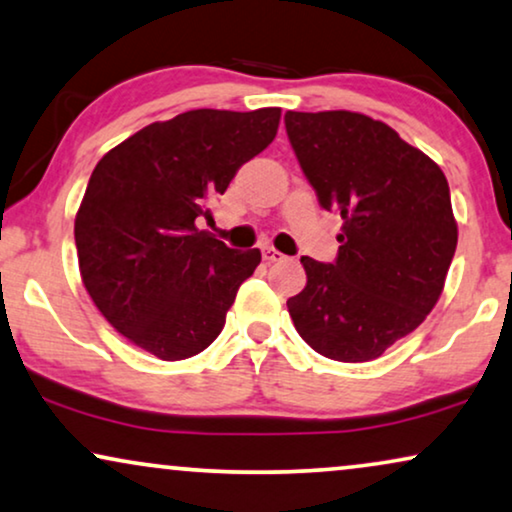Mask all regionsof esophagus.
<instances>
[{"label":"esophagus","instance_id":"esophagus-1","mask_svg":"<svg viewBox=\"0 0 512 512\" xmlns=\"http://www.w3.org/2000/svg\"><path fill=\"white\" fill-rule=\"evenodd\" d=\"M262 257H264V262H269V264L285 260L283 252H278L276 248H262Z\"/></svg>","mask_w":512,"mask_h":512}]
</instances>
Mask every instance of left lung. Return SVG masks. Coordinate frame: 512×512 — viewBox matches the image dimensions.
Masks as SVG:
<instances>
[{"label":"left lung","mask_w":512,"mask_h":512,"mask_svg":"<svg viewBox=\"0 0 512 512\" xmlns=\"http://www.w3.org/2000/svg\"><path fill=\"white\" fill-rule=\"evenodd\" d=\"M285 131L318 203L344 220L335 262L302 257L292 323L320 356L379 358L424 323L445 288L459 238L447 177L358 112H288Z\"/></svg>","instance_id":"1"}]
</instances>
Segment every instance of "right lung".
<instances>
[{"mask_svg":"<svg viewBox=\"0 0 512 512\" xmlns=\"http://www.w3.org/2000/svg\"><path fill=\"white\" fill-rule=\"evenodd\" d=\"M281 107L192 109L102 156L74 220L79 271L114 330L161 360H185L222 332L260 250H231L196 217L276 138Z\"/></svg>","mask_w":512,"mask_h":512,"instance_id":"add662e5","label":"right lung"}]
</instances>
